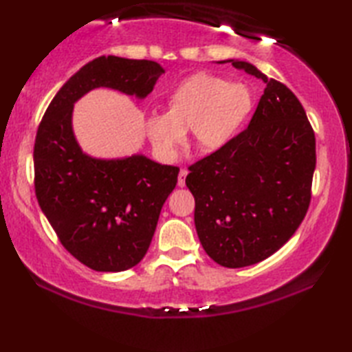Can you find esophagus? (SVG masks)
Returning a JSON list of instances; mask_svg holds the SVG:
<instances>
[{
    "instance_id": "obj_1",
    "label": "esophagus",
    "mask_w": 352,
    "mask_h": 352,
    "mask_svg": "<svg viewBox=\"0 0 352 352\" xmlns=\"http://www.w3.org/2000/svg\"><path fill=\"white\" fill-rule=\"evenodd\" d=\"M186 175H188V169L182 168L180 174H178V186H180V188H184L186 186Z\"/></svg>"
}]
</instances>
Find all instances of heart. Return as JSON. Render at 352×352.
I'll return each instance as SVG.
<instances>
[{"mask_svg":"<svg viewBox=\"0 0 352 352\" xmlns=\"http://www.w3.org/2000/svg\"><path fill=\"white\" fill-rule=\"evenodd\" d=\"M166 104L168 113L145 118V131L157 154L172 160L188 126L199 149L221 148L248 115L252 96L241 83H228L212 74H195L168 92Z\"/></svg>","mask_w":352,"mask_h":352,"instance_id":"heart-1","label":"heart"}]
</instances>
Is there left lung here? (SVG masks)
<instances>
[{"label":"left lung","mask_w":352,"mask_h":352,"mask_svg":"<svg viewBox=\"0 0 352 352\" xmlns=\"http://www.w3.org/2000/svg\"><path fill=\"white\" fill-rule=\"evenodd\" d=\"M228 62L263 80L265 92L243 131L190 164L186 186L208 257L243 267L271 257L301 226L311 199L316 139L287 86L248 62Z\"/></svg>","instance_id":"8db88e82"}]
</instances>
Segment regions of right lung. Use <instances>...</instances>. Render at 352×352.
<instances>
[{
	"label": "right lung",
	"mask_w": 352,
	"mask_h": 352,
	"mask_svg": "<svg viewBox=\"0 0 352 352\" xmlns=\"http://www.w3.org/2000/svg\"><path fill=\"white\" fill-rule=\"evenodd\" d=\"M163 72L153 60L95 58L66 81L37 129V203L66 251L94 271H126L145 257L180 168L145 155L100 160L83 154L72 133L74 102L95 87L145 98Z\"/></svg>",
	"instance_id": "1"
}]
</instances>
